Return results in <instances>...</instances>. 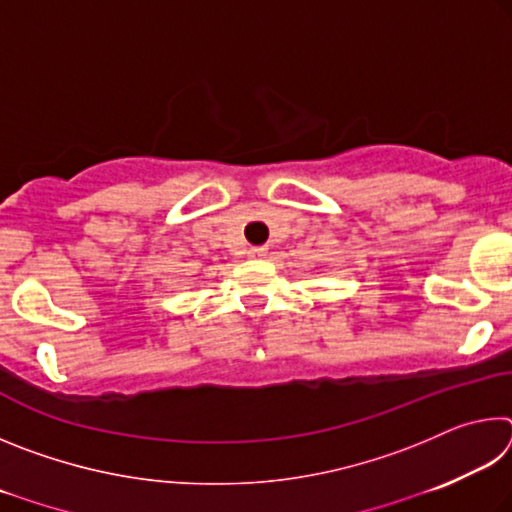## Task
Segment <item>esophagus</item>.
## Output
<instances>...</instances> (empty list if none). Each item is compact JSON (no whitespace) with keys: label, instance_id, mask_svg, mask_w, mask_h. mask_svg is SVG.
Returning a JSON list of instances; mask_svg holds the SVG:
<instances>
[{"label":"esophagus","instance_id":"1","mask_svg":"<svg viewBox=\"0 0 512 512\" xmlns=\"http://www.w3.org/2000/svg\"><path fill=\"white\" fill-rule=\"evenodd\" d=\"M248 255H250V257H259V259H262V257H266V255H268V248H266V246H250Z\"/></svg>","mask_w":512,"mask_h":512}]
</instances>
